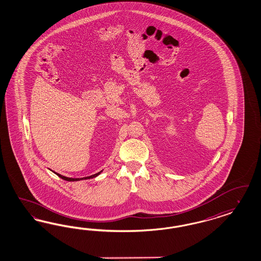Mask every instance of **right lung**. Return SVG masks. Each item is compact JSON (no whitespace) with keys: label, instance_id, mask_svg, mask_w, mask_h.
Returning <instances> with one entry per match:
<instances>
[{"label":"right lung","instance_id":"1","mask_svg":"<svg viewBox=\"0 0 261 261\" xmlns=\"http://www.w3.org/2000/svg\"><path fill=\"white\" fill-rule=\"evenodd\" d=\"M102 172V171H99L97 173H95V174H93V175H90V176H87V177H83V178H70V177H66V176H63V175H61V174H59L58 173V175L63 180H66V181H79V180H84V179H90V178H93V177H95V176H97L98 174H100Z\"/></svg>","mask_w":261,"mask_h":261}]
</instances>
